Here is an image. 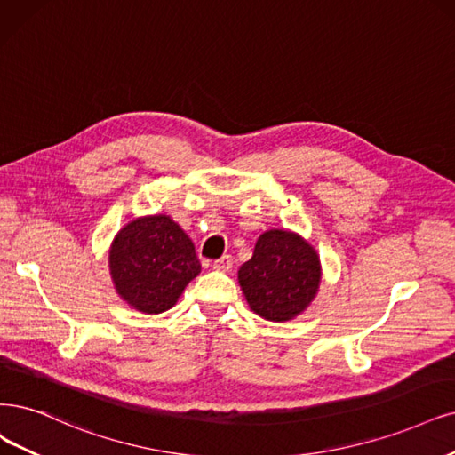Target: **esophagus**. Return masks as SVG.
I'll return each instance as SVG.
<instances>
[{"mask_svg": "<svg viewBox=\"0 0 455 455\" xmlns=\"http://www.w3.org/2000/svg\"><path fill=\"white\" fill-rule=\"evenodd\" d=\"M232 264H234V260H232L230 255H223L221 259L213 260V267H215V270H219V272H228L230 267H232Z\"/></svg>", "mask_w": 455, "mask_h": 455, "instance_id": "1", "label": "esophagus"}]
</instances>
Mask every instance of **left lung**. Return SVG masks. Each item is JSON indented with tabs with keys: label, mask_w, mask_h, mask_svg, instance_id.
Masks as SVG:
<instances>
[{
	"label": "left lung",
	"mask_w": 455,
	"mask_h": 455,
	"mask_svg": "<svg viewBox=\"0 0 455 455\" xmlns=\"http://www.w3.org/2000/svg\"><path fill=\"white\" fill-rule=\"evenodd\" d=\"M321 259L313 245L281 228L264 232L253 257L238 270L249 307L272 323H287L304 313L321 287Z\"/></svg>",
	"instance_id": "1"
}]
</instances>
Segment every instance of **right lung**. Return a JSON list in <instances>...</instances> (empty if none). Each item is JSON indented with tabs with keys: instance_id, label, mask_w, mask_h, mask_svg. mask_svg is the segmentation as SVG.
Masks as SVG:
<instances>
[{
	"instance_id": "1",
	"label": "right lung",
	"mask_w": 455,
	"mask_h": 455,
	"mask_svg": "<svg viewBox=\"0 0 455 455\" xmlns=\"http://www.w3.org/2000/svg\"><path fill=\"white\" fill-rule=\"evenodd\" d=\"M116 292L146 315L176 306L178 298L200 274L191 238L168 215H146L116 234L108 251Z\"/></svg>"
}]
</instances>
